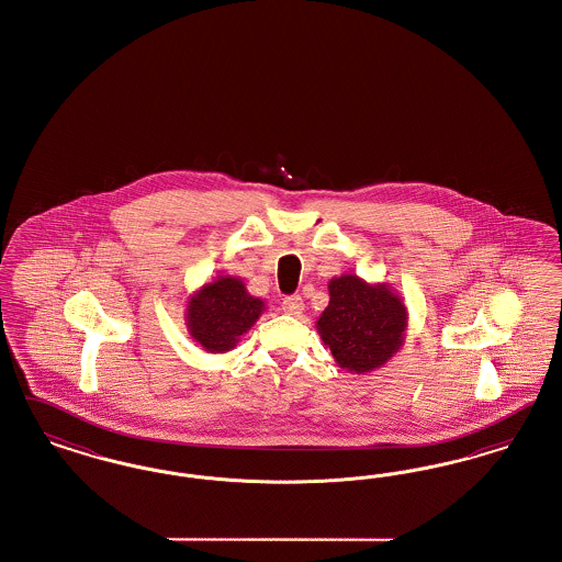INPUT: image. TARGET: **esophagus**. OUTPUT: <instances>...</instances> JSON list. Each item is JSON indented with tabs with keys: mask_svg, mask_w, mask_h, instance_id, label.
I'll return each mask as SVG.
<instances>
[{
	"mask_svg": "<svg viewBox=\"0 0 562 562\" xmlns=\"http://www.w3.org/2000/svg\"><path fill=\"white\" fill-rule=\"evenodd\" d=\"M282 310H284L286 314H291V316H296V314H301V310H303V299H301L299 294H291V296H284V299H282Z\"/></svg>",
	"mask_w": 562,
	"mask_h": 562,
	"instance_id": "obj_1",
	"label": "esophagus"
}]
</instances>
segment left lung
Returning <instances> with one entry per match:
<instances>
[{"instance_id": "left-lung-1", "label": "left lung", "mask_w": 562, "mask_h": 562, "mask_svg": "<svg viewBox=\"0 0 562 562\" xmlns=\"http://www.w3.org/2000/svg\"><path fill=\"white\" fill-rule=\"evenodd\" d=\"M328 293L316 326L335 362L356 374L383 367L404 341V301L387 284H369L353 273L333 278Z\"/></svg>"}]
</instances>
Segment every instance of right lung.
<instances>
[{
	"instance_id": "obj_1",
	"label": "right lung",
	"mask_w": 562,
	"mask_h": 562,
	"mask_svg": "<svg viewBox=\"0 0 562 562\" xmlns=\"http://www.w3.org/2000/svg\"><path fill=\"white\" fill-rule=\"evenodd\" d=\"M263 310L266 303L248 293L240 278L218 276L189 299V335L211 353L229 351Z\"/></svg>"
}]
</instances>
